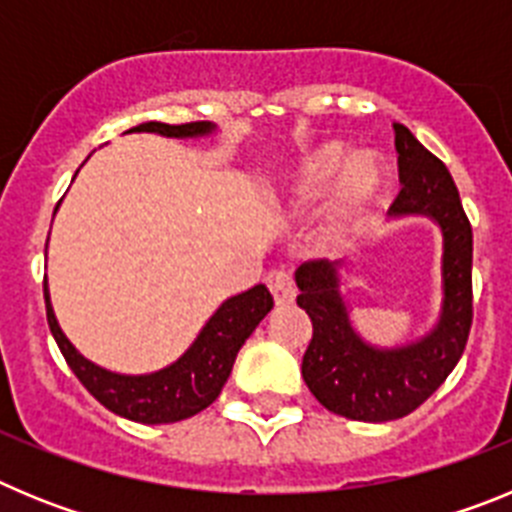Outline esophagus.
<instances>
[{"instance_id": "obj_1", "label": "esophagus", "mask_w": 512, "mask_h": 512, "mask_svg": "<svg viewBox=\"0 0 512 512\" xmlns=\"http://www.w3.org/2000/svg\"><path fill=\"white\" fill-rule=\"evenodd\" d=\"M266 287L271 289L277 305H289L295 300V279L289 277L287 271H269L266 274Z\"/></svg>"}]
</instances>
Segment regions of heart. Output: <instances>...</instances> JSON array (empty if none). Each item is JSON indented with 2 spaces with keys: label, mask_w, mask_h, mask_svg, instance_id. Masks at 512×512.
<instances>
[{
  "label": "heart",
  "mask_w": 512,
  "mask_h": 512,
  "mask_svg": "<svg viewBox=\"0 0 512 512\" xmlns=\"http://www.w3.org/2000/svg\"><path fill=\"white\" fill-rule=\"evenodd\" d=\"M343 143H320L295 164L284 179L287 205L300 210L320 200L328 189L323 210L312 228V246L320 253H341L356 241L382 194L387 174L374 153H356L346 161Z\"/></svg>",
  "instance_id": "heart-1"
}]
</instances>
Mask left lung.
I'll use <instances>...</instances> for the list:
<instances>
[{
	"label": "left lung",
	"mask_w": 512,
	"mask_h": 512,
	"mask_svg": "<svg viewBox=\"0 0 512 512\" xmlns=\"http://www.w3.org/2000/svg\"><path fill=\"white\" fill-rule=\"evenodd\" d=\"M402 189L392 217L423 215L441 228L438 323L405 346L379 348L356 333L341 292V266L307 261L295 271L297 305L310 315L312 338L302 356V377L330 413L364 423L397 420L420 408L454 372L472 328V225L449 169L395 122Z\"/></svg>",
	"instance_id": "left-lung-1"
}]
</instances>
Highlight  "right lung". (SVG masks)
Listing matches in <instances>:
<instances>
[{
  "label": "right lung",
  "instance_id": "right-lung-1",
  "mask_svg": "<svg viewBox=\"0 0 512 512\" xmlns=\"http://www.w3.org/2000/svg\"><path fill=\"white\" fill-rule=\"evenodd\" d=\"M128 133H156L166 138H202L215 133L212 122H187V125H166V122H143ZM58 210V207H56ZM45 312L48 325L61 348L63 359L79 382L102 402L104 408L115 415L135 420V423H176L202 413L207 405L217 400L223 384L233 372L235 356L251 336L256 325L266 318L274 307L269 289L256 284L248 292L230 297L217 307L215 315L194 338L192 346L184 351L174 364L151 374H117L102 369L94 361L84 359L74 348V343L63 336L61 325L53 312L48 284H43Z\"/></svg>",
  "mask_w": 512,
  "mask_h": 512
}]
</instances>
